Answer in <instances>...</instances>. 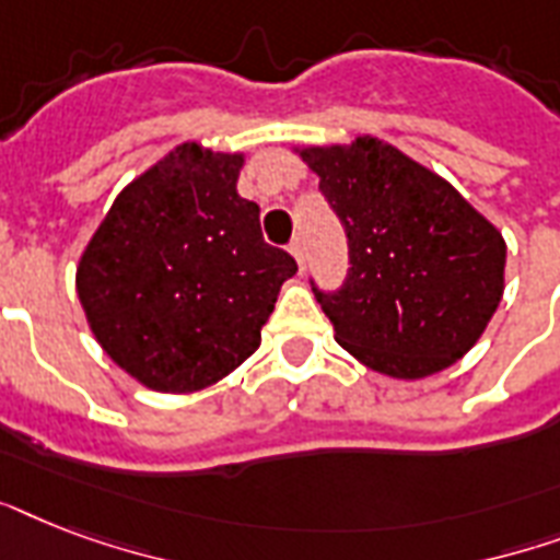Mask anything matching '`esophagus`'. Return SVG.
<instances>
[{
    "instance_id": "esophagus-1",
    "label": "esophagus",
    "mask_w": 560,
    "mask_h": 560,
    "mask_svg": "<svg viewBox=\"0 0 560 560\" xmlns=\"http://www.w3.org/2000/svg\"><path fill=\"white\" fill-rule=\"evenodd\" d=\"M290 255L296 258L299 270H305V244H302V237H296V241L290 244Z\"/></svg>"
}]
</instances>
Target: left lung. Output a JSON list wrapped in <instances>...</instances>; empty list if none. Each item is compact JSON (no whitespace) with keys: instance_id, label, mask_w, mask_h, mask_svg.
<instances>
[{"instance_id":"1","label":"left lung","mask_w":560,"mask_h":560,"mask_svg":"<svg viewBox=\"0 0 560 560\" xmlns=\"http://www.w3.org/2000/svg\"><path fill=\"white\" fill-rule=\"evenodd\" d=\"M293 153L319 177L349 237L342 290H314L334 340L395 381H421L465 358L503 299V232L377 136Z\"/></svg>"}]
</instances>
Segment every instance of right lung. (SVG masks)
I'll list each match as a JSON object with an SVG mask.
<instances>
[{"instance_id": "obj_1", "label": "right lung", "mask_w": 560, "mask_h": 560, "mask_svg": "<svg viewBox=\"0 0 560 560\" xmlns=\"http://www.w3.org/2000/svg\"><path fill=\"white\" fill-rule=\"evenodd\" d=\"M244 153L183 142L127 183L83 249L74 288L92 337L153 392L209 389L258 346L296 276L237 194Z\"/></svg>"}]
</instances>
